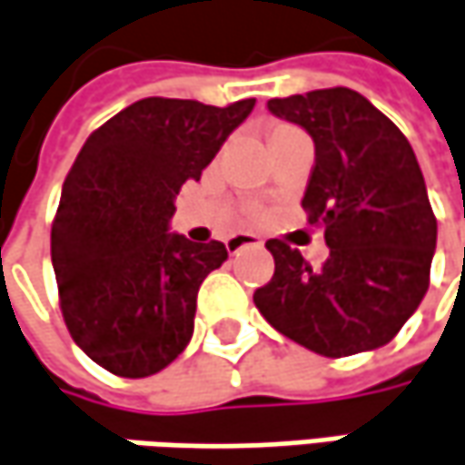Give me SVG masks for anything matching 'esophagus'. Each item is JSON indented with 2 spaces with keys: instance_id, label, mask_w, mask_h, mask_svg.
<instances>
[{
  "instance_id": "esophagus-1",
  "label": "esophagus",
  "mask_w": 465,
  "mask_h": 465,
  "mask_svg": "<svg viewBox=\"0 0 465 465\" xmlns=\"http://www.w3.org/2000/svg\"><path fill=\"white\" fill-rule=\"evenodd\" d=\"M262 242L257 239V236H252V233H233V236H229L226 239V250L232 254L242 252L244 247H260Z\"/></svg>"
}]
</instances>
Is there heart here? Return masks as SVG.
I'll list each match as a JSON object with an SVG mask.
<instances>
[{"label": "heart", "mask_w": 465, "mask_h": 465, "mask_svg": "<svg viewBox=\"0 0 465 465\" xmlns=\"http://www.w3.org/2000/svg\"><path fill=\"white\" fill-rule=\"evenodd\" d=\"M289 130H293V127H289V124H271V127H268V143L275 140L278 134H283V132H289Z\"/></svg>", "instance_id": "b5f03b06"}]
</instances>
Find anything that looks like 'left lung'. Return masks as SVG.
<instances>
[{
    "instance_id": "1",
    "label": "left lung",
    "mask_w": 465,
    "mask_h": 465,
    "mask_svg": "<svg viewBox=\"0 0 465 465\" xmlns=\"http://www.w3.org/2000/svg\"><path fill=\"white\" fill-rule=\"evenodd\" d=\"M268 109L314 140L302 208L325 229L331 257L312 268L286 242H265L275 272L254 304L278 333L331 359L385 346L430 289L437 244L414 151L351 88L271 98Z\"/></svg>"
}]
</instances>
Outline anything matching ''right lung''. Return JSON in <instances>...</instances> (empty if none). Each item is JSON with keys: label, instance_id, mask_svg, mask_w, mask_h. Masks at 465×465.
<instances>
[{"label": "right lung", "instance_id": "1", "mask_svg": "<svg viewBox=\"0 0 465 465\" xmlns=\"http://www.w3.org/2000/svg\"><path fill=\"white\" fill-rule=\"evenodd\" d=\"M254 98L205 106L143 98L85 140L51 223V262L72 341L119 377H148L187 349L197 292L229 257L169 232L173 197L197 182Z\"/></svg>", "mask_w": 465, "mask_h": 465}]
</instances>
